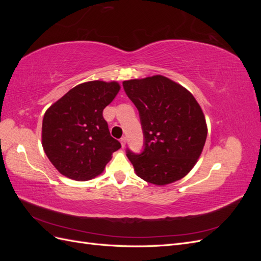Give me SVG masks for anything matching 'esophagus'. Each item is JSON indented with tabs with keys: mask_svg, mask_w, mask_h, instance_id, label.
I'll use <instances>...</instances> for the list:
<instances>
[{
	"mask_svg": "<svg viewBox=\"0 0 261 261\" xmlns=\"http://www.w3.org/2000/svg\"><path fill=\"white\" fill-rule=\"evenodd\" d=\"M120 141H121V145H122V147L124 148V147L126 146V137H122Z\"/></svg>",
	"mask_w": 261,
	"mask_h": 261,
	"instance_id": "1",
	"label": "esophagus"
}]
</instances>
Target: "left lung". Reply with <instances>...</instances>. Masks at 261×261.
<instances>
[{
    "instance_id": "obj_1",
    "label": "left lung",
    "mask_w": 261,
    "mask_h": 261,
    "mask_svg": "<svg viewBox=\"0 0 261 261\" xmlns=\"http://www.w3.org/2000/svg\"><path fill=\"white\" fill-rule=\"evenodd\" d=\"M136 106L144 133V151L127 158L136 174L164 186L183 178L194 168L206 143L202 110L183 86L162 75L123 82Z\"/></svg>"
}]
</instances>
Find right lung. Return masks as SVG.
<instances>
[{
	"instance_id": "1",
	"label": "right lung",
	"mask_w": 261,
	"mask_h": 261,
	"mask_svg": "<svg viewBox=\"0 0 261 261\" xmlns=\"http://www.w3.org/2000/svg\"><path fill=\"white\" fill-rule=\"evenodd\" d=\"M120 89L117 82L83 83L46 110L42 147L62 175L75 180L96 177L121 148L102 115Z\"/></svg>"
}]
</instances>
